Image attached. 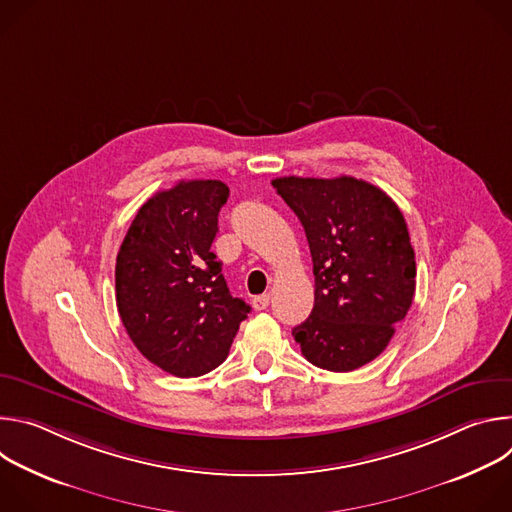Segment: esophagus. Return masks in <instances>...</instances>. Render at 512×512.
Masks as SVG:
<instances>
[{"label":"esophagus","instance_id":"1","mask_svg":"<svg viewBox=\"0 0 512 512\" xmlns=\"http://www.w3.org/2000/svg\"><path fill=\"white\" fill-rule=\"evenodd\" d=\"M269 294H263V296H257V298H253V308L257 310V312H261V310H267L269 308Z\"/></svg>","mask_w":512,"mask_h":512}]
</instances>
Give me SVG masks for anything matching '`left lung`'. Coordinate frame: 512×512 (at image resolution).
Here are the masks:
<instances>
[{"mask_svg":"<svg viewBox=\"0 0 512 512\" xmlns=\"http://www.w3.org/2000/svg\"><path fill=\"white\" fill-rule=\"evenodd\" d=\"M271 184L300 218L316 277L314 310L291 334L316 367L354 371L387 348L413 302L415 253L403 212L352 176Z\"/></svg>","mask_w":512,"mask_h":512,"instance_id":"1","label":"left lung"}]
</instances>
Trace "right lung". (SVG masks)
Here are the masks:
<instances>
[{
	"mask_svg": "<svg viewBox=\"0 0 512 512\" xmlns=\"http://www.w3.org/2000/svg\"><path fill=\"white\" fill-rule=\"evenodd\" d=\"M221 180H182L137 210L115 263V300L135 348L174 377H200L229 356L249 314L210 251Z\"/></svg>",
	"mask_w": 512,
	"mask_h": 512,
	"instance_id": "1",
	"label": "right lung"
}]
</instances>
